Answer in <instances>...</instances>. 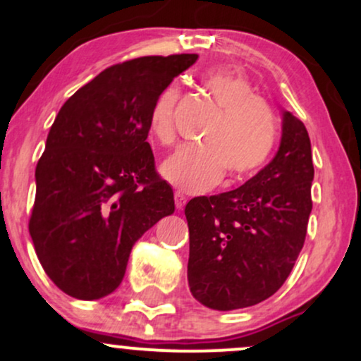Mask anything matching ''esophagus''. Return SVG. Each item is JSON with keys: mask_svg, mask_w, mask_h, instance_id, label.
<instances>
[{"mask_svg": "<svg viewBox=\"0 0 361 361\" xmlns=\"http://www.w3.org/2000/svg\"><path fill=\"white\" fill-rule=\"evenodd\" d=\"M175 205L178 210H183V207L186 205V197L181 192L175 193Z\"/></svg>", "mask_w": 361, "mask_h": 361, "instance_id": "esophagus-1", "label": "esophagus"}]
</instances>
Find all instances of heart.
<instances>
[{
    "label": "heart",
    "instance_id": "1",
    "mask_svg": "<svg viewBox=\"0 0 361 361\" xmlns=\"http://www.w3.org/2000/svg\"><path fill=\"white\" fill-rule=\"evenodd\" d=\"M202 86L219 110L200 146H183L161 164V173L186 193L214 188L226 171L233 180L258 173L270 161L279 142V120L267 102L256 97L250 81L229 71H210ZM176 86L157 94L149 111V134L163 146L176 139Z\"/></svg>",
    "mask_w": 361,
    "mask_h": 361
}]
</instances>
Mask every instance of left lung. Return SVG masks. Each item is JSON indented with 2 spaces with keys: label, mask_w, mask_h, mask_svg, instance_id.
Masks as SVG:
<instances>
[{
  "label": "left lung",
  "mask_w": 361,
  "mask_h": 361,
  "mask_svg": "<svg viewBox=\"0 0 361 361\" xmlns=\"http://www.w3.org/2000/svg\"><path fill=\"white\" fill-rule=\"evenodd\" d=\"M312 180L307 128L283 111L280 147L258 175L185 207L195 299L215 310L243 309L285 283L307 234Z\"/></svg>",
  "instance_id": "left-lung-1"
}]
</instances>
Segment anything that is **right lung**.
I'll return each mask as SVG.
<instances>
[{
	"instance_id": "obj_1",
	"label": "right lung",
	"mask_w": 361,
	"mask_h": 361,
	"mask_svg": "<svg viewBox=\"0 0 361 361\" xmlns=\"http://www.w3.org/2000/svg\"><path fill=\"white\" fill-rule=\"evenodd\" d=\"M197 54L115 64L61 106L35 168L28 222L44 271L62 292L97 300L118 287L132 246L175 212L156 173L149 111Z\"/></svg>"
}]
</instances>
